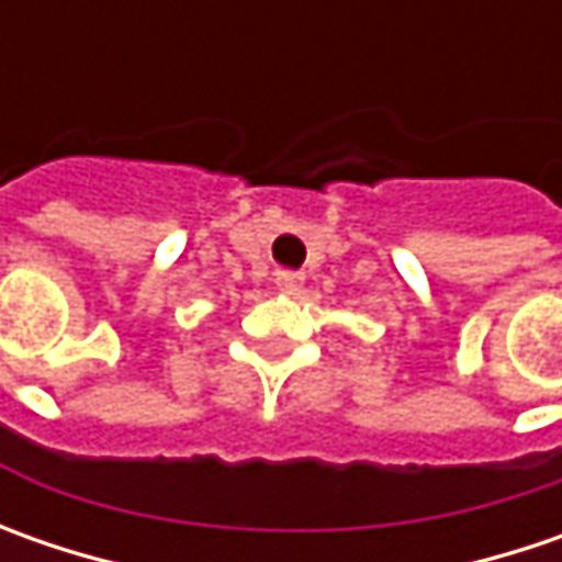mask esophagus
<instances>
[{
	"label": "esophagus",
	"mask_w": 562,
	"mask_h": 562,
	"mask_svg": "<svg viewBox=\"0 0 562 562\" xmlns=\"http://www.w3.org/2000/svg\"><path fill=\"white\" fill-rule=\"evenodd\" d=\"M274 288L281 293H288V296H293V293H300V288H303V274L300 271L281 269L274 274Z\"/></svg>",
	"instance_id": "obj_1"
}]
</instances>
